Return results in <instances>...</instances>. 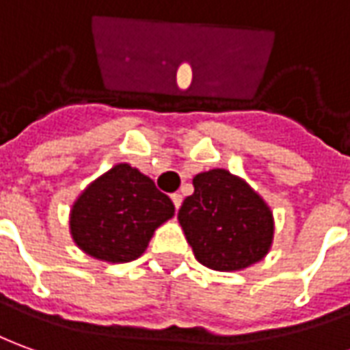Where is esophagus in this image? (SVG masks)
Listing matches in <instances>:
<instances>
[{"label": "esophagus", "instance_id": "1", "mask_svg": "<svg viewBox=\"0 0 350 350\" xmlns=\"http://www.w3.org/2000/svg\"><path fill=\"white\" fill-rule=\"evenodd\" d=\"M171 200H173V206H175V209L179 211L180 204H183V196H180V194H177V192H175V194H171Z\"/></svg>", "mask_w": 350, "mask_h": 350}]
</instances>
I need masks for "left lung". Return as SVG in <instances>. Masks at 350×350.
Wrapping results in <instances>:
<instances>
[{
  "mask_svg": "<svg viewBox=\"0 0 350 350\" xmlns=\"http://www.w3.org/2000/svg\"><path fill=\"white\" fill-rule=\"evenodd\" d=\"M194 194L179 209L180 226L194 257L213 271H242L261 261L274 238L267 202L226 170H209L194 179Z\"/></svg>",
  "mask_w": 350,
  "mask_h": 350,
  "instance_id": "obj_1",
  "label": "left lung"
}]
</instances>
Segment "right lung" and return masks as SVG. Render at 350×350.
<instances>
[{"label": "right lung", "instance_id": "1", "mask_svg": "<svg viewBox=\"0 0 350 350\" xmlns=\"http://www.w3.org/2000/svg\"><path fill=\"white\" fill-rule=\"evenodd\" d=\"M175 206L154 180L118 163L83 190L70 209V234L83 253L106 262H129L148 247L154 230Z\"/></svg>", "mask_w": 350, "mask_h": 350}]
</instances>
